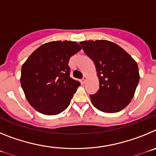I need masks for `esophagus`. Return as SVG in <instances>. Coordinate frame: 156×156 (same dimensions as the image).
<instances>
[{
	"label": "esophagus",
	"mask_w": 156,
	"mask_h": 156,
	"mask_svg": "<svg viewBox=\"0 0 156 156\" xmlns=\"http://www.w3.org/2000/svg\"><path fill=\"white\" fill-rule=\"evenodd\" d=\"M86 79H87V76H84L83 77V79L81 80V83H84L85 81H86Z\"/></svg>",
	"instance_id": "1"
}]
</instances>
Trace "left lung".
I'll return each mask as SVG.
<instances>
[{"label": "left lung", "instance_id": "8db88e82", "mask_svg": "<svg viewBox=\"0 0 156 156\" xmlns=\"http://www.w3.org/2000/svg\"><path fill=\"white\" fill-rule=\"evenodd\" d=\"M80 44L94 63L99 79V90L90 95L93 105L107 113L123 109L133 98L138 84L137 62L111 41H87Z\"/></svg>", "mask_w": 156, "mask_h": 156}]
</instances>
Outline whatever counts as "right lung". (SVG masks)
Masks as SVG:
<instances>
[{"label": "right lung", "mask_w": 156, "mask_h": 156, "mask_svg": "<svg viewBox=\"0 0 156 156\" xmlns=\"http://www.w3.org/2000/svg\"><path fill=\"white\" fill-rule=\"evenodd\" d=\"M80 50L74 41H51L39 47L23 65L22 87L37 111L57 115L69 105L80 83L70 77L69 61Z\"/></svg>", "instance_id": "1"}]
</instances>
